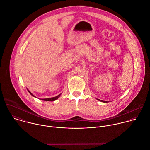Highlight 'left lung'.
I'll return each instance as SVG.
<instances>
[{"instance_id":"1","label":"left lung","mask_w":150,"mask_h":150,"mask_svg":"<svg viewBox=\"0 0 150 150\" xmlns=\"http://www.w3.org/2000/svg\"><path fill=\"white\" fill-rule=\"evenodd\" d=\"M98 100H99V101H100V102H105V101H103V100H100V99H97Z\"/></svg>"}]
</instances>
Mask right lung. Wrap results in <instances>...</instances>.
<instances>
[{"label":"right lung","mask_w":150,"mask_h":150,"mask_svg":"<svg viewBox=\"0 0 150 150\" xmlns=\"http://www.w3.org/2000/svg\"><path fill=\"white\" fill-rule=\"evenodd\" d=\"M27 91H28V92L31 94V95H32L33 96H34V97H35L34 95H33L28 89H27ZM61 94H59V95H58V96H55V97H53V98H46V99H41V100H44V101H50V102H52V101H54V100H57L59 96H60V95H61Z\"/></svg>","instance_id":"add662e5"}]
</instances>
